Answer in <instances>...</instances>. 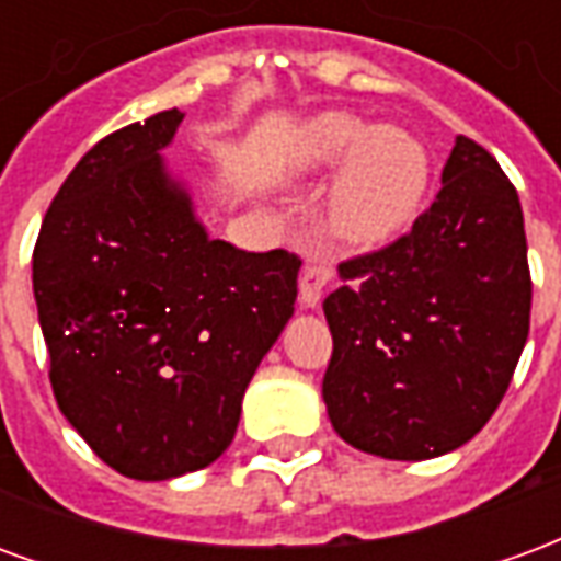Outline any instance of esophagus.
<instances>
[{"instance_id":"obj_1","label":"esophagus","mask_w":561,"mask_h":561,"mask_svg":"<svg viewBox=\"0 0 561 561\" xmlns=\"http://www.w3.org/2000/svg\"><path fill=\"white\" fill-rule=\"evenodd\" d=\"M330 279H333V270L328 264H306L304 273H300V304L316 309Z\"/></svg>"}]
</instances>
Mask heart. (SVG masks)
Masks as SVG:
<instances>
[{"mask_svg":"<svg viewBox=\"0 0 561 561\" xmlns=\"http://www.w3.org/2000/svg\"><path fill=\"white\" fill-rule=\"evenodd\" d=\"M342 164L330 188L324 221L345 245L373 249L409 225L430 185V156L414 135L373 126L354 114H324L306 128L300 164L321 171Z\"/></svg>","mask_w":561,"mask_h":561,"instance_id":"b5f03b06","label":"heart"}]
</instances>
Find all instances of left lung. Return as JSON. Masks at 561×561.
<instances>
[{
	"mask_svg": "<svg viewBox=\"0 0 561 561\" xmlns=\"http://www.w3.org/2000/svg\"><path fill=\"white\" fill-rule=\"evenodd\" d=\"M324 300L333 430L385 459L466 445L505 397L529 336L531 276L514 183L459 135L412 231L342 261Z\"/></svg>",
	"mask_w": 561,
	"mask_h": 561,
	"instance_id": "8db88e82",
	"label": "left lung"
}]
</instances>
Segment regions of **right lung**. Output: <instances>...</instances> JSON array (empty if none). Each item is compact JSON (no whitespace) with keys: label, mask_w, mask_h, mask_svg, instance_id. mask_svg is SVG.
I'll use <instances>...</instances> for the list:
<instances>
[{"label":"right lung","mask_w":561,"mask_h":561,"mask_svg":"<svg viewBox=\"0 0 561 561\" xmlns=\"http://www.w3.org/2000/svg\"><path fill=\"white\" fill-rule=\"evenodd\" d=\"M183 116L161 111L99 140L59 185L32 252L56 405L135 481L225 454L304 264L209 240L159 156Z\"/></svg>","instance_id":"obj_1"}]
</instances>
